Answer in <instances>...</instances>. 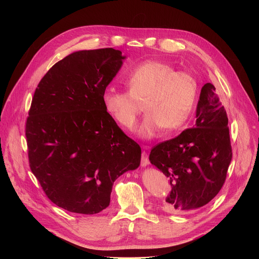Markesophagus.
<instances>
[{"mask_svg":"<svg viewBox=\"0 0 259 259\" xmlns=\"http://www.w3.org/2000/svg\"><path fill=\"white\" fill-rule=\"evenodd\" d=\"M143 149H145V150H149V147L144 146ZM149 164H150V161H149L148 153H147L146 151H143V153H142V162H141V165H142V167H147Z\"/></svg>","mask_w":259,"mask_h":259,"instance_id":"esophagus-1","label":"esophagus"}]
</instances>
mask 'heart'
<instances>
[{"label": "heart", "instance_id": "obj_1", "mask_svg": "<svg viewBox=\"0 0 259 259\" xmlns=\"http://www.w3.org/2000/svg\"><path fill=\"white\" fill-rule=\"evenodd\" d=\"M129 91L109 87L103 92L106 111L116 124L134 130L146 103L147 115L138 130L142 140H152L164 128L179 130L191 116L197 97L196 78L161 61H146L128 73Z\"/></svg>", "mask_w": 259, "mask_h": 259}]
</instances>
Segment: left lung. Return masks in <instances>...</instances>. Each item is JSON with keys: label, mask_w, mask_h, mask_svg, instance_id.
<instances>
[{"label": "left lung", "mask_w": 259, "mask_h": 259, "mask_svg": "<svg viewBox=\"0 0 259 259\" xmlns=\"http://www.w3.org/2000/svg\"><path fill=\"white\" fill-rule=\"evenodd\" d=\"M149 159L170 182L166 211H193L219 194L232 159V149L227 112L212 84L201 88L194 128L155 146Z\"/></svg>", "instance_id": "obj_1"}]
</instances>
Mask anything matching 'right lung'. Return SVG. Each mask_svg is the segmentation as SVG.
<instances>
[{"instance_id":"right-lung-1","label":"right lung","mask_w":259,"mask_h":259,"mask_svg":"<svg viewBox=\"0 0 259 259\" xmlns=\"http://www.w3.org/2000/svg\"><path fill=\"white\" fill-rule=\"evenodd\" d=\"M125 59L113 48L75 51L35 89L26 122L30 169L48 198L69 212L106 209L115 180L141 164V147L102 99Z\"/></svg>"}]
</instances>
